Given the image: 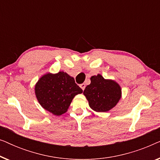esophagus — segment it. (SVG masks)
<instances>
[{"mask_svg":"<svg viewBox=\"0 0 160 160\" xmlns=\"http://www.w3.org/2000/svg\"><path fill=\"white\" fill-rule=\"evenodd\" d=\"M85 87H86V86H85V84H80V87L82 89V90H84V89H85Z\"/></svg>","mask_w":160,"mask_h":160,"instance_id":"esophagus-1","label":"esophagus"}]
</instances>
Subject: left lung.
Instances as JSON below:
<instances>
[{"instance_id":"obj_1","label":"left lung","mask_w":160,"mask_h":160,"mask_svg":"<svg viewBox=\"0 0 160 160\" xmlns=\"http://www.w3.org/2000/svg\"><path fill=\"white\" fill-rule=\"evenodd\" d=\"M90 84L84 90L89 106L96 112H106L117 106L122 97L121 87L111 79H105L100 74L90 78Z\"/></svg>"}]
</instances>
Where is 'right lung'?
Here are the masks:
<instances>
[{
    "label": "right lung",
    "mask_w": 160,
    "mask_h": 160,
    "mask_svg": "<svg viewBox=\"0 0 160 160\" xmlns=\"http://www.w3.org/2000/svg\"><path fill=\"white\" fill-rule=\"evenodd\" d=\"M82 92L74 78L63 71L44 74L35 86V93L41 106L56 116L66 112L73 98Z\"/></svg>",
    "instance_id": "obj_1"
}]
</instances>
